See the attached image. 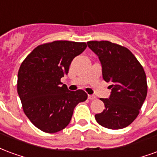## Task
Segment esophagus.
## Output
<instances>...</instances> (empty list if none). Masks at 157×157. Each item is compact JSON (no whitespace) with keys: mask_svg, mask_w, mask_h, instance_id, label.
I'll return each instance as SVG.
<instances>
[{"mask_svg":"<svg viewBox=\"0 0 157 157\" xmlns=\"http://www.w3.org/2000/svg\"><path fill=\"white\" fill-rule=\"evenodd\" d=\"M97 98L95 96L93 95H88V99L89 100H95V99Z\"/></svg>","mask_w":157,"mask_h":157,"instance_id":"1","label":"esophagus"}]
</instances>
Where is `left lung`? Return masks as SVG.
Instances as JSON below:
<instances>
[{"label":"left lung","instance_id":"1","mask_svg":"<svg viewBox=\"0 0 157 157\" xmlns=\"http://www.w3.org/2000/svg\"><path fill=\"white\" fill-rule=\"evenodd\" d=\"M88 47L102 65V78L110 83L105 109L97 113L99 124L110 129L127 127L137 118L147 95L145 71L128 48L109 41H89Z\"/></svg>","mask_w":157,"mask_h":157}]
</instances>
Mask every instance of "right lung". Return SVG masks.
<instances>
[{"mask_svg":"<svg viewBox=\"0 0 157 157\" xmlns=\"http://www.w3.org/2000/svg\"><path fill=\"white\" fill-rule=\"evenodd\" d=\"M86 48V43L63 40L39 45L20 66L17 93L22 109L42 131L55 133L65 128L75 106L87 99L84 91H69L60 82L73 59Z\"/></svg>","mask_w":157,"mask_h":157,"instance_id":"add662e5","label":"right lung"}]
</instances>
